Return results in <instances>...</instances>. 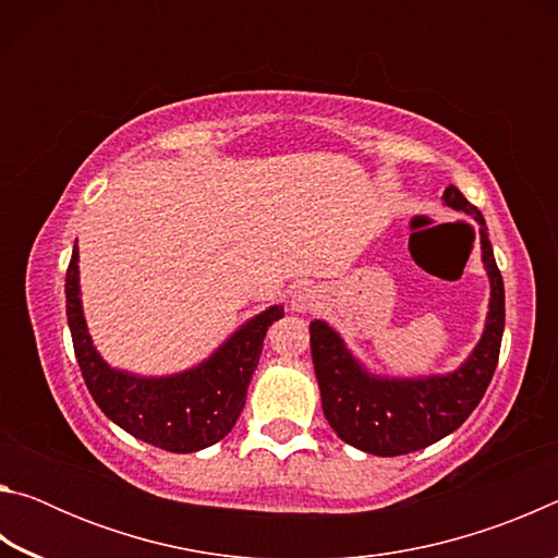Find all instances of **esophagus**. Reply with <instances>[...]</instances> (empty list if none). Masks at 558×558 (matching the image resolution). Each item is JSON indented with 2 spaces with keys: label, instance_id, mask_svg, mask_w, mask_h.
Returning a JSON list of instances; mask_svg holds the SVG:
<instances>
[{
  "label": "esophagus",
  "instance_id": "34e87169",
  "mask_svg": "<svg viewBox=\"0 0 558 558\" xmlns=\"http://www.w3.org/2000/svg\"><path fill=\"white\" fill-rule=\"evenodd\" d=\"M323 305V295H319V290L317 288H310V286H305V288H298L295 292H292V298H290V310L292 313H315V310Z\"/></svg>",
  "mask_w": 558,
  "mask_h": 558
}]
</instances>
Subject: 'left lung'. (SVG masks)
Here are the masks:
<instances>
[{
	"instance_id": "8db88e82",
	"label": "left lung",
	"mask_w": 558,
	"mask_h": 558,
	"mask_svg": "<svg viewBox=\"0 0 558 558\" xmlns=\"http://www.w3.org/2000/svg\"><path fill=\"white\" fill-rule=\"evenodd\" d=\"M442 202L477 221L489 278V313L483 337L456 372L418 379L376 376L366 372L325 319L310 323V347L325 418L344 442L372 456H405L450 436L475 411L497 369L505 332V282L487 239V226L477 206H472L458 186L450 184L442 192Z\"/></svg>"
}]
</instances>
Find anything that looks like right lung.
<instances>
[{"label": "right lung", "mask_w": 558, "mask_h": 558, "mask_svg": "<svg viewBox=\"0 0 558 558\" xmlns=\"http://www.w3.org/2000/svg\"><path fill=\"white\" fill-rule=\"evenodd\" d=\"M65 315L75 359L93 401L130 436L169 452H196L229 436L245 405L268 327L280 319L272 305L241 325L216 352L172 376H137L112 369L88 335L81 302L78 248L65 270Z\"/></svg>", "instance_id": "obj_1"}]
</instances>
